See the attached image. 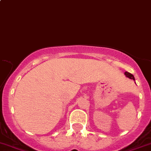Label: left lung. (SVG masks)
Masks as SVG:
<instances>
[{
  "mask_svg": "<svg viewBox=\"0 0 151 151\" xmlns=\"http://www.w3.org/2000/svg\"><path fill=\"white\" fill-rule=\"evenodd\" d=\"M125 75L126 76V77H128V78H129V79H131V80H134V81H135V78H134V75H133V74H131V73H129V72H125Z\"/></svg>",
  "mask_w": 151,
  "mask_h": 151,
  "instance_id": "obj_1",
  "label": "left lung"
}]
</instances>
